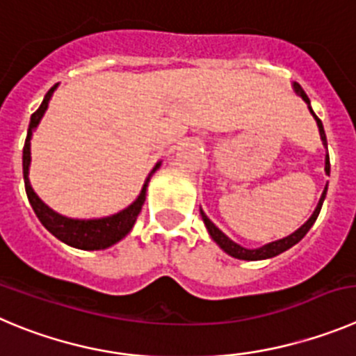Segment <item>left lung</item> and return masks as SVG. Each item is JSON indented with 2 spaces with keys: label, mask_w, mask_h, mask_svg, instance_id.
<instances>
[{
  "label": "left lung",
  "mask_w": 356,
  "mask_h": 356,
  "mask_svg": "<svg viewBox=\"0 0 356 356\" xmlns=\"http://www.w3.org/2000/svg\"><path fill=\"white\" fill-rule=\"evenodd\" d=\"M291 88H293L295 95L300 96L302 99L305 102V105H307L309 112H311V115L314 118V121H316L318 124V129H320V138L321 142H323V147L327 149V135H325V129H323V122L318 119V115L314 114L313 107H311V99L307 98V95L304 92V89L300 88V86L297 84V82H293L291 84ZM325 174L330 175V158H328V152L325 154ZM327 189H328V184L325 186L323 189V193H321L320 197V202H318L316 209H314V212L311 214V218L305 221L304 225H302L298 230H295L293 234H290L288 237H283V238H279V241H274V242H268V244L261 245V248H254V249H249V248H244V245L237 244V242L232 241L228 235H225L223 232L219 230L218 227H216L214 223H212L211 219L207 218V214H205L204 211L200 209V216L202 219H204V223H205V228H207L209 235H211L212 241L216 242V244L219 245V248L223 249L225 253L230 254V257L237 258V260H245V261H258V260H268V258H274L277 257V254L284 253V251H288L290 248H293L295 244H298V242L302 241V238L305 237V234H307L309 230H311V227L314 225V221L318 219V216H320V211H321V205H323L325 202V197H327Z\"/></svg>",
  "instance_id": "1"
}]
</instances>
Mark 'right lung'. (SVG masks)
Returning <instances> with one entry per match:
<instances>
[{
    "mask_svg": "<svg viewBox=\"0 0 356 356\" xmlns=\"http://www.w3.org/2000/svg\"><path fill=\"white\" fill-rule=\"evenodd\" d=\"M56 88L49 89V92L43 98L42 105L38 107V111L31 115V121H29L28 128V137H26L24 149H22V174H24V186H26V195H28V200L31 204L33 211H35L36 218L40 219V223L47 228L56 238H59L65 244L72 245V248L84 249V251H98V249H107L111 245L118 244L121 238H124L126 235L131 232L133 225L137 221L138 214L142 211V205L145 202V191H147V184L151 181L152 174L161 167V161H158L152 167V170L149 172V175L145 177L144 186H142L140 193L135 198V202L128 205L122 211L115 212V214L105 216V218H92V219H77V218H68V216H63L59 212H56L54 209L49 207L38 195L35 193L31 182H29V165H31V138L33 133H35L36 126L42 121L43 114L49 108V102H51L52 95H54Z\"/></svg>",
    "mask_w": 356,
    "mask_h": 356,
    "instance_id": "1",
    "label": "right lung"
}]
</instances>
